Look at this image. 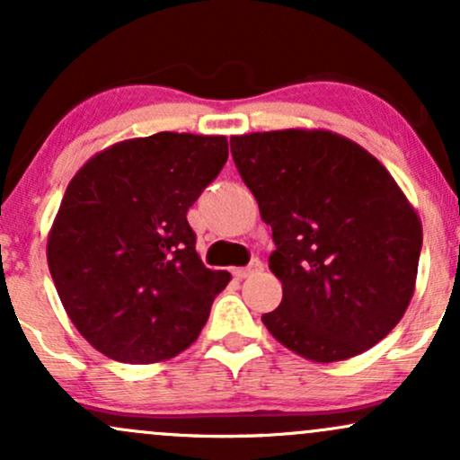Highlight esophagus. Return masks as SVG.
<instances>
[{
  "mask_svg": "<svg viewBox=\"0 0 460 460\" xmlns=\"http://www.w3.org/2000/svg\"><path fill=\"white\" fill-rule=\"evenodd\" d=\"M261 270H263V263L260 260H251V263H248V266L235 268L234 274H235L237 279H246V277H251V274H257V272H261Z\"/></svg>",
  "mask_w": 460,
  "mask_h": 460,
  "instance_id": "1",
  "label": "esophagus"
}]
</instances>
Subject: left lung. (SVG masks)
Here are the masks:
<instances>
[{
	"label": "left lung",
	"instance_id": "left-lung-1",
	"mask_svg": "<svg viewBox=\"0 0 460 460\" xmlns=\"http://www.w3.org/2000/svg\"><path fill=\"white\" fill-rule=\"evenodd\" d=\"M237 172L272 226L283 300L261 322L318 363L389 335L415 292L421 223L372 153L326 129L231 136Z\"/></svg>",
	"mask_w": 460,
	"mask_h": 460
}]
</instances>
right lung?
<instances>
[{
	"mask_svg": "<svg viewBox=\"0 0 460 460\" xmlns=\"http://www.w3.org/2000/svg\"><path fill=\"white\" fill-rule=\"evenodd\" d=\"M226 157L225 136L160 131L116 142L71 179L47 261L68 318L102 355L157 363L199 337L231 274L203 266L186 216Z\"/></svg>",
	"mask_w": 460,
	"mask_h": 460,
	"instance_id": "add662e5",
	"label": "right lung"
}]
</instances>
